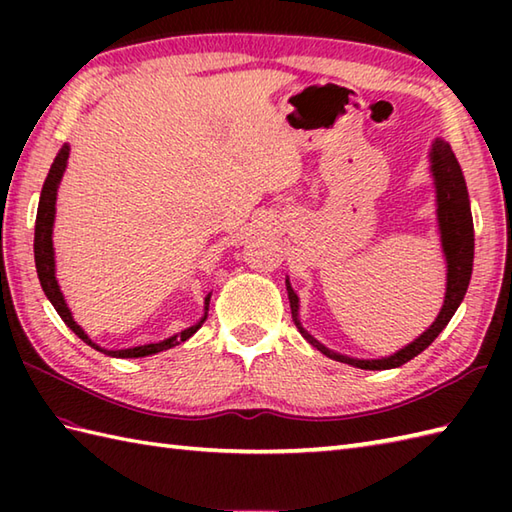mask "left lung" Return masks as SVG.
Listing matches in <instances>:
<instances>
[{
  "mask_svg": "<svg viewBox=\"0 0 512 512\" xmlns=\"http://www.w3.org/2000/svg\"><path fill=\"white\" fill-rule=\"evenodd\" d=\"M429 162H431V176L433 187H436V220L442 242L444 262H447V290H444V301L438 312L436 321H433L427 330H424L418 339L407 343L402 350L380 356V358H352L330 350L321 341L303 328L299 319V297L292 290L290 279H286V290L290 299L292 321L299 328L301 336L312 347H317L321 354H325L332 361L347 363L358 369H394L411 361L413 356L427 350V347L436 341V336L447 328L455 310L469 288L471 273H473V255H475V235H473V215H471V200L469 191H466V180L462 176L460 162L451 151V145L444 143L442 138H436L429 149Z\"/></svg>",
  "mask_w": 512,
  "mask_h": 512,
  "instance_id": "left-lung-1",
  "label": "left lung"
}]
</instances>
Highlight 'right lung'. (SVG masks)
<instances>
[{
	"instance_id": "1",
	"label": "right lung",
	"mask_w": 512,
	"mask_h": 512,
	"mask_svg": "<svg viewBox=\"0 0 512 512\" xmlns=\"http://www.w3.org/2000/svg\"><path fill=\"white\" fill-rule=\"evenodd\" d=\"M68 158H70V145L65 143L57 158H54L52 167L48 171V178L43 182V189H41V198H39V209H37V222H35V266H37V275H39V284L46 292V297L50 299V303L54 306V310L59 312V317L63 319V323L68 325V328L79 336L83 343H88L94 350H99L107 356H114V358H143V356H151V354H158V352H165L171 350V347H176L180 343H184L187 339L198 332L202 328V323L206 321V314H209V301H211V292L204 297V314L198 323H193L191 328L182 330L178 334L169 336L165 341H156V343H147V345H136V347H127V350H105L99 343H94L85 330L81 328L79 323L74 321L72 312L68 308V303H65V297L61 292V286L57 281V268H54V248H52V228H54V215H57V191H59V184L61 178L65 173V167H68Z\"/></svg>"
}]
</instances>
